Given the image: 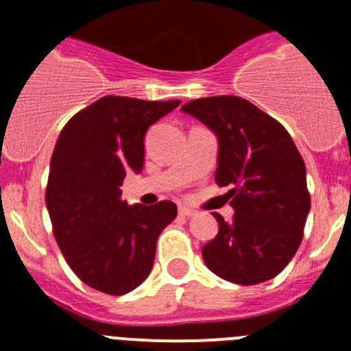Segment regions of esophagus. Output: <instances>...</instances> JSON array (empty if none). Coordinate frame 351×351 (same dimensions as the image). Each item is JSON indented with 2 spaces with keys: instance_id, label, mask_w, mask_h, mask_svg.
<instances>
[{
  "instance_id": "34e87169",
  "label": "esophagus",
  "mask_w": 351,
  "mask_h": 351,
  "mask_svg": "<svg viewBox=\"0 0 351 351\" xmlns=\"http://www.w3.org/2000/svg\"><path fill=\"white\" fill-rule=\"evenodd\" d=\"M179 216H182V218H193V216H197V210L188 209V207H179Z\"/></svg>"
}]
</instances>
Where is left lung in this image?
<instances>
[{
	"instance_id": "obj_1",
	"label": "left lung",
	"mask_w": 351,
	"mask_h": 351,
	"mask_svg": "<svg viewBox=\"0 0 351 351\" xmlns=\"http://www.w3.org/2000/svg\"><path fill=\"white\" fill-rule=\"evenodd\" d=\"M218 137V186L234 207L218 235L202 247L207 267L237 285L280 274L302 241L311 198L306 165L281 123L239 96H210L182 105Z\"/></svg>"
}]
</instances>
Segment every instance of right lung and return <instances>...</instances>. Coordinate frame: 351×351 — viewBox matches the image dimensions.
<instances>
[{"label":"right lung","mask_w":351,"mask_h":351,"mask_svg":"<svg viewBox=\"0 0 351 351\" xmlns=\"http://www.w3.org/2000/svg\"><path fill=\"white\" fill-rule=\"evenodd\" d=\"M179 100L104 96L61 130L51 158L45 204L56 243L80 281L125 295L153 269L161 230L178 206H128L121 200L126 172L144 167V135Z\"/></svg>","instance_id":"obj_1"}]
</instances>
